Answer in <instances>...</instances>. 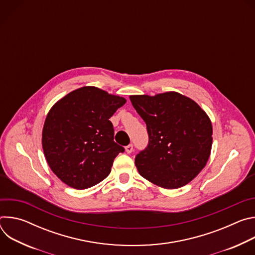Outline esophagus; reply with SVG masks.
Masks as SVG:
<instances>
[{"label": "esophagus", "instance_id": "esophagus-1", "mask_svg": "<svg viewBox=\"0 0 255 255\" xmlns=\"http://www.w3.org/2000/svg\"><path fill=\"white\" fill-rule=\"evenodd\" d=\"M125 151H126L127 153H131V152L133 151V145H132V144L127 145V146L125 147Z\"/></svg>", "mask_w": 255, "mask_h": 255}]
</instances>
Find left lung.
Masks as SVG:
<instances>
[{"instance_id":"1","label":"left lung","mask_w":255,"mask_h":255,"mask_svg":"<svg viewBox=\"0 0 255 255\" xmlns=\"http://www.w3.org/2000/svg\"><path fill=\"white\" fill-rule=\"evenodd\" d=\"M129 98L149 135L148 146L135 158L140 175L167 190L188 185L211 154L213 127L207 113L176 92Z\"/></svg>"}]
</instances>
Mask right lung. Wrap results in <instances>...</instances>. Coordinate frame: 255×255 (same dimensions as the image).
Instances as JSON below:
<instances>
[{
    "mask_svg": "<svg viewBox=\"0 0 255 255\" xmlns=\"http://www.w3.org/2000/svg\"><path fill=\"white\" fill-rule=\"evenodd\" d=\"M126 99L87 86L68 93L49 110L42 148L53 173L66 186L91 188L111 172L124 148L114 142L110 119Z\"/></svg>",
    "mask_w": 255,
    "mask_h": 255,
    "instance_id": "1",
    "label": "right lung"
}]
</instances>
